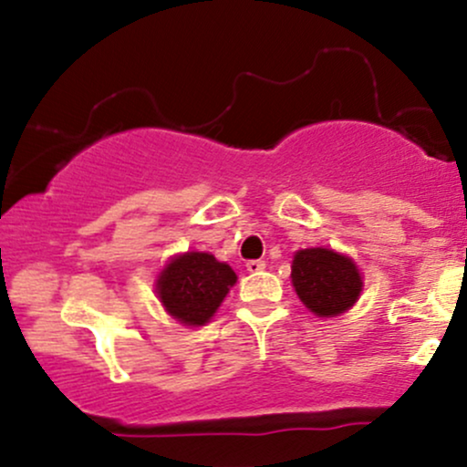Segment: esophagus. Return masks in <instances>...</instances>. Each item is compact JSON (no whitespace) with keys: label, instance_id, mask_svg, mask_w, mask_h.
I'll return each instance as SVG.
<instances>
[{"label":"esophagus","instance_id":"34e87169","mask_svg":"<svg viewBox=\"0 0 467 467\" xmlns=\"http://www.w3.org/2000/svg\"><path fill=\"white\" fill-rule=\"evenodd\" d=\"M245 267H248V272H252V275H256V272L264 270L265 261H261V259H250L248 264H245Z\"/></svg>","mask_w":467,"mask_h":467}]
</instances>
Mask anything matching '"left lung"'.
<instances>
[{
  "mask_svg": "<svg viewBox=\"0 0 467 467\" xmlns=\"http://www.w3.org/2000/svg\"><path fill=\"white\" fill-rule=\"evenodd\" d=\"M292 285L309 312L331 318L353 307L362 292V276L347 254L329 248H305L294 254Z\"/></svg>",
  "mask_w": 467,
  "mask_h": 467,
  "instance_id": "obj_1",
  "label": "left lung"
}]
</instances>
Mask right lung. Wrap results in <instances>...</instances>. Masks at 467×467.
<instances>
[{
    "mask_svg": "<svg viewBox=\"0 0 467 467\" xmlns=\"http://www.w3.org/2000/svg\"><path fill=\"white\" fill-rule=\"evenodd\" d=\"M234 283L237 275L228 264L208 252H184L164 265L155 281V292L175 320L200 327L215 316Z\"/></svg>",
    "mask_w": 467,
    "mask_h": 467,
    "instance_id": "add662e5",
    "label": "right lung"
}]
</instances>
